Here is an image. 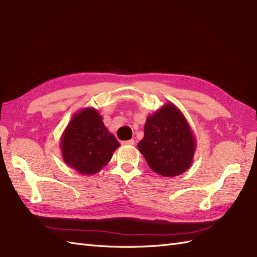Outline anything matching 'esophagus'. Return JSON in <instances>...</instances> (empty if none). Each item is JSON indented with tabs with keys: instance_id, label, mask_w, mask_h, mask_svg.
<instances>
[{
	"instance_id": "obj_1",
	"label": "esophagus",
	"mask_w": 257,
	"mask_h": 257,
	"mask_svg": "<svg viewBox=\"0 0 257 257\" xmlns=\"http://www.w3.org/2000/svg\"><path fill=\"white\" fill-rule=\"evenodd\" d=\"M134 144H135L134 140H130V141L123 142V145H130V146H132V145H134Z\"/></svg>"
}]
</instances>
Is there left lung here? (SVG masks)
Masks as SVG:
<instances>
[{
    "label": "left lung",
    "mask_w": 257,
    "mask_h": 257,
    "mask_svg": "<svg viewBox=\"0 0 257 257\" xmlns=\"http://www.w3.org/2000/svg\"><path fill=\"white\" fill-rule=\"evenodd\" d=\"M137 147L153 171L172 178L191 167L196 140L181 110L167 102L148 115L144 139Z\"/></svg>",
    "instance_id": "1"
}]
</instances>
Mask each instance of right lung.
I'll return each mask as SVG.
<instances>
[{
    "mask_svg": "<svg viewBox=\"0 0 257 257\" xmlns=\"http://www.w3.org/2000/svg\"><path fill=\"white\" fill-rule=\"evenodd\" d=\"M118 146L120 143L104 126L98 110L89 107L72 116L60 141L65 164L85 176L101 170Z\"/></svg>",
    "mask_w": 257,
    "mask_h": 257,
    "instance_id": "add662e5",
    "label": "right lung"
}]
</instances>
